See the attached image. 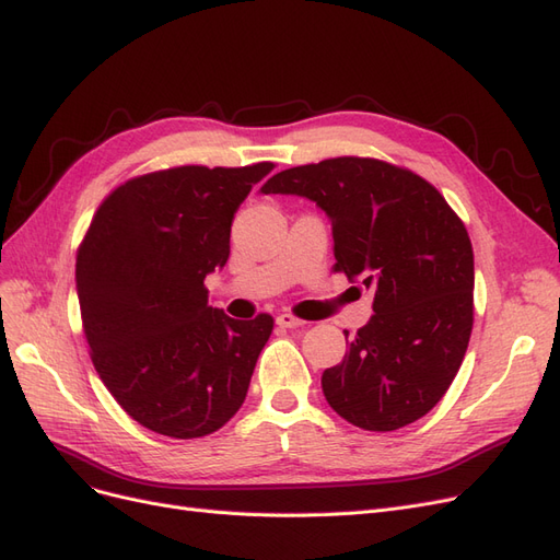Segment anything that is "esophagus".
Instances as JSON below:
<instances>
[{
    "label": "esophagus",
    "mask_w": 560,
    "mask_h": 560,
    "mask_svg": "<svg viewBox=\"0 0 560 560\" xmlns=\"http://www.w3.org/2000/svg\"><path fill=\"white\" fill-rule=\"evenodd\" d=\"M278 325H280L282 329H299V327L306 325V322L299 319V317L292 315V313H282V315H278Z\"/></svg>",
    "instance_id": "esophagus-1"
}]
</instances>
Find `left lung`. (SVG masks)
I'll return each mask as SVG.
<instances>
[{"mask_svg":"<svg viewBox=\"0 0 560 560\" xmlns=\"http://www.w3.org/2000/svg\"><path fill=\"white\" fill-rule=\"evenodd\" d=\"M261 191L315 200L331 219L334 270L376 292L369 325L322 374L331 409L369 432L430 413L463 364L474 325L463 219L428 179L378 159L290 167Z\"/></svg>","mask_w":560,"mask_h":560,"instance_id":"1","label":"left lung"}]
</instances>
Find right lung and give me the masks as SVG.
Listing matches in <instances>:
<instances>
[{"mask_svg": "<svg viewBox=\"0 0 560 560\" xmlns=\"http://www.w3.org/2000/svg\"><path fill=\"white\" fill-rule=\"evenodd\" d=\"M273 163L179 165L132 177L100 202L77 252L93 366L142 428L196 439L241 409L273 317L208 306L206 276L231 252L235 210Z\"/></svg>", "mask_w": 560, "mask_h": 560, "instance_id": "right-lung-1", "label": "right lung"}]
</instances>
